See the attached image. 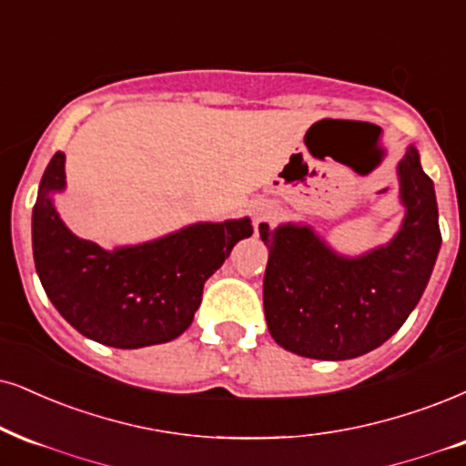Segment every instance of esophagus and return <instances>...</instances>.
Listing matches in <instances>:
<instances>
[{
  "mask_svg": "<svg viewBox=\"0 0 466 466\" xmlns=\"http://www.w3.org/2000/svg\"><path fill=\"white\" fill-rule=\"evenodd\" d=\"M274 218V207L269 203H257L255 207H252V220H255V231L259 233V228L263 227V224L272 222Z\"/></svg>",
  "mask_w": 466,
  "mask_h": 466,
  "instance_id": "obj_1",
  "label": "esophagus"
}]
</instances>
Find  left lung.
I'll list each match as a JSON object with an SVG mask.
<instances>
[{
    "label": "left lung",
    "mask_w": 466,
    "mask_h": 466,
    "mask_svg": "<svg viewBox=\"0 0 466 466\" xmlns=\"http://www.w3.org/2000/svg\"><path fill=\"white\" fill-rule=\"evenodd\" d=\"M398 172L404 224L363 257H339L309 227L259 228L269 246L263 309L280 348L307 359H356L382 346L417 307L441 248L439 209L415 147Z\"/></svg>",
    "instance_id": "left-lung-1"
}]
</instances>
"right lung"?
I'll return each instance as SVG.
<instances>
[{
    "instance_id": "obj_1",
    "label": "right lung",
    "mask_w": 466,
    "mask_h": 466,
    "mask_svg": "<svg viewBox=\"0 0 466 466\" xmlns=\"http://www.w3.org/2000/svg\"><path fill=\"white\" fill-rule=\"evenodd\" d=\"M65 187V153L45 170L32 214L34 263L45 294L68 324L103 346L136 350L172 341L192 324L205 280L252 224L200 222L162 239L103 250L75 238L51 194Z\"/></svg>"
}]
</instances>
